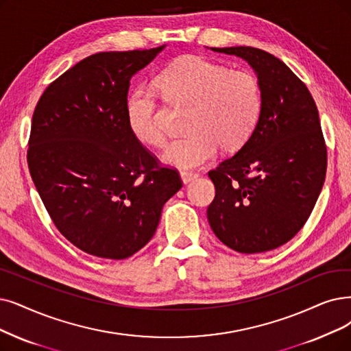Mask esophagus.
I'll return each instance as SVG.
<instances>
[{"label": "esophagus", "mask_w": 351, "mask_h": 351, "mask_svg": "<svg viewBox=\"0 0 351 351\" xmlns=\"http://www.w3.org/2000/svg\"><path fill=\"white\" fill-rule=\"evenodd\" d=\"M180 177H181V181H183L184 184H187V183H190V181H193V180L197 178V177H199V174L190 173V171H181V173H180Z\"/></svg>", "instance_id": "obj_1"}]
</instances>
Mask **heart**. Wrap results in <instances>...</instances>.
<instances>
[{"mask_svg":"<svg viewBox=\"0 0 351 351\" xmlns=\"http://www.w3.org/2000/svg\"><path fill=\"white\" fill-rule=\"evenodd\" d=\"M158 82L168 101L190 106V134L167 145L165 164L180 170L197 168L215 157L219 145L236 151L254 134L262 112V88L254 73L186 56L164 69ZM127 119L141 143L151 147L165 143L156 92L134 89L127 101Z\"/></svg>","mask_w":351,"mask_h":351,"instance_id":"1","label":"heart"}]
</instances>
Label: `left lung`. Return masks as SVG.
<instances>
[{
    "mask_svg": "<svg viewBox=\"0 0 351 351\" xmlns=\"http://www.w3.org/2000/svg\"><path fill=\"white\" fill-rule=\"evenodd\" d=\"M246 60L261 82L262 112L247 143L208 171L210 228L230 249L259 254L291 241L310 217L327 171L318 109L304 82L274 54L212 47Z\"/></svg>",
    "mask_w": 351,
    "mask_h": 351,
    "instance_id": "left-lung-1",
    "label": "left lung"
}]
</instances>
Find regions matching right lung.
I'll return each instance as SVG.
<instances>
[{
    "mask_svg": "<svg viewBox=\"0 0 351 351\" xmlns=\"http://www.w3.org/2000/svg\"><path fill=\"white\" fill-rule=\"evenodd\" d=\"M164 47L92 54L50 83L34 109L27 151L34 186L54 226L89 255L132 256L183 186L127 119L132 76Z\"/></svg>",
    "mask_w": 351,
    "mask_h": 351,
    "instance_id": "add662e5",
    "label": "right lung"
}]
</instances>
